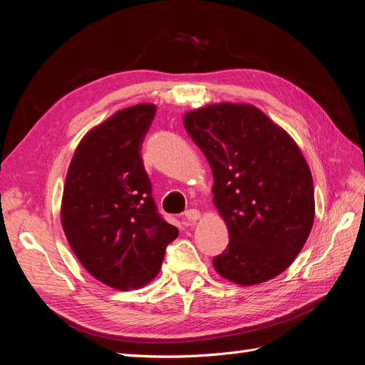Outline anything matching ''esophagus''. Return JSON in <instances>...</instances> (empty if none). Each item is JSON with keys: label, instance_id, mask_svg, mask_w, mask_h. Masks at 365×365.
Wrapping results in <instances>:
<instances>
[{"label": "esophagus", "instance_id": "34e87169", "mask_svg": "<svg viewBox=\"0 0 365 365\" xmlns=\"http://www.w3.org/2000/svg\"><path fill=\"white\" fill-rule=\"evenodd\" d=\"M200 217H201V212H200V210H197V209H189L187 212L184 214V218L187 222H197Z\"/></svg>", "mask_w": 365, "mask_h": 365}]
</instances>
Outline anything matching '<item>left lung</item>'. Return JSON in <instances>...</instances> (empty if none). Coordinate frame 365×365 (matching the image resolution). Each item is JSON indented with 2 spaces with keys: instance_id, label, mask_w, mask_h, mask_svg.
Returning <instances> with one entry per match:
<instances>
[{
  "instance_id": "left-lung-1",
  "label": "left lung",
  "mask_w": 365,
  "mask_h": 365,
  "mask_svg": "<svg viewBox=\"0 0 365 365\" xmlns=\"http://www.w3.org/2000/svg\"><path fill=\"white\" fill-rule=\"evenodd\" d=\"M182 120L212 168V201L228 226L230 244L214 269L239 286L278 277L314 225L312 175L302 150L253 104H207Z\"/></svg>"
}]
</instances>
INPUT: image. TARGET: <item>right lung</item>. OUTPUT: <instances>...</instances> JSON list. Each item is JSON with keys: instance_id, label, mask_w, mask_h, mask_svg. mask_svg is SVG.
Returning <instances> with one entry per match:
<instances>
[{"instance_id": "right-lung-1", "label": "right lung", "mask_w": 365, "mask_h": 365, "mask_svg": "<svg viewBox=\"0 0 365 365\" xmlns=\"http://www.w3.org/2000/svg\"><path fill=\"white\" fill-rule=\"evenodd\" d=\"M155 115V104H135L91 129L63 185L61 220L73 253L95 279L118 290L148 284L178 237L158 214L140 155Z\"/></svg>"}]
</instances>
